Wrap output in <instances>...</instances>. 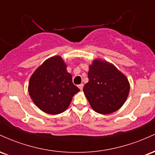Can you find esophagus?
Segmentation results:
<instances>
[{"mask_svg":"<svg viewBox=\"0 0 155 155\" xmlns=\"http://www.w3.org/2000/svg\"><path fill=\"white\" fill-rule=\"evenodd\" d=\"M83 87H84V84H80L78 85V87H79V88L80 89V90H82Z\"/></svg>","mask_w":155,"mask_h":155,"instance_id":"esophagus-1","label":"esophagus"}]
</instances>
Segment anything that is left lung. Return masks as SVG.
Here are the masks:
<instances>
[{
    "mask_svg": "<svg viewBox=\"0 0 155 155\" xmlns=\"http://www.w3.org/2000/svg\"><path fill=\"white\" fill-rule=\"evenodd\" d=\"M88 79L83 91L95 112L108 114L123 106L129 95L130 83L114 65L95 59L89 66Z\"/></svg>",
    "mask_w": 155,
    "mask_h": 155,
    "instance_id": "obj_1",
    "label": "left lung"
}]
</instances>
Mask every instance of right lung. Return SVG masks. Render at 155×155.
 I'll return each instance as SVG.
<instances>
[{
    "instance_id": "obj_1",
    "label": "right lung",
    "mask_w": 155,
    "mask_h": 155,
    "mask_svg": "<svg viewBox=\"0 0 155 155\" xmlns=\"http://www.w3.org/2000/svg\"><path fill=\"white\" fill-rule=\"evenodd\" d=\"M59 55L46 60L33 72L28 84L32 101L41 111L49 114L63 113L73 96L80 91L73 84L72 75Z\"/></svg>"
}]
</instances>
